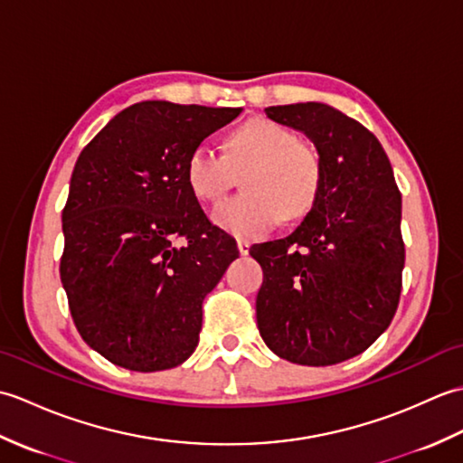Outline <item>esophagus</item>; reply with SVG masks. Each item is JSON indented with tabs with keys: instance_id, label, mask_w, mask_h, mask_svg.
Here are the masks:
<instances>
[{
	"instance_id": "1",
	"label": "esophagus",
	"mask_w": 463,
	"mask_h": 463,
	"mask_svg": "<svg viewBox=\"0 0 463 463\" xmlns=\"http://www.w3.org/2000/svg\"><path fill=\"white\" fill-rule=\"evenodd\" d=\"M237 247H239L241 257H247L249 250H250V244H249V242H244V241H239V242H237Z\"/></svg>"
}]
</instances>
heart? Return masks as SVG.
Listing matches in <instances>:
<instances>
[{"instance_id": "obj_1", "label": "heart", "mask_w": 463, "mask_h": 463, "mask_svg": "<svg viewBox=\"0 0 463 463\" xmlns=\"http://www.w3.org/2000/svg\"><path fill=\"white\" fill-rule=\"evenodd\" d=\"M226 156L206 145L194 146L184 165L196 199L216 203L244 173L239 199L221 203L213 222L239 239H259L280 222L307 216L322 191V163L312 146L269 119H249L226 135Z\"/></svg>"}]
</instances>
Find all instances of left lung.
I'll return each mask as SVG.
<instances>
[{
  "mask_svg": "<svg viewBox=\"0 0 463 463\" xmlns=\"http://www.w3.org/2000/svg\"><path fill=\"white\" fill-rule=\"evenodd\" d=\"M317 146L322 191L287 239L254 244L264 272L257 324L277 356L332 366L372 346L394 318L404 270L402 194L380 141L326 103L264 109Z\"/></svg>",
  "mask_w": 463,
  "mask_h": 463,
  "instance_id": "8db88e82",
  "label": "left lung"
}]
</instances>
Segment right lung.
<instances>
[{
  "mask_svg": "<svg viewBox=\"0 0 463 463\" xmlns=\"http://www.w3.org/2000/svg\"><path fill=\"white\" fill-rule=\"evenodd\" d=\"M241 111L135 103L75 163L59 272L81 338L117 366L169 370L199 344L203 300L239 249L206 219L184 165ZM179 236L184 245L175 244Z\"/></svg>",
  "mask_w": 463,
  "mask_h": 463,
  "instance_id": "add662e5",
  "label": "right lung"
}]
</instances>
